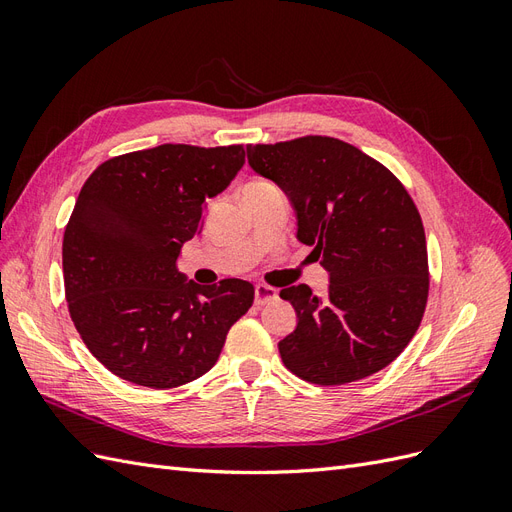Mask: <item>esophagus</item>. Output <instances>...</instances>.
Wrapping results in <instances>:
<instances>
[{
	"instance_id": "34e87169",
	"label": "esophagus",
	"mask_w": 512,
	"mask_h": 512,
	"mask_svg": "<svg viewBox=\"0 0 512 512\" xmlns=\"http://www.w3.org/2000/svg\"><path fill=\"white\" fill-rule=\"evenodd\" d=\"M277 299V288L267 286V284H256L254 288V301L256 305H267Z\"/></svg>"
}]
</instances>
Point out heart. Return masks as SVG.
<instances>
[{
    "label": "heart",
    "instance_id": "1",
    "mask_svg": "<svg viewBox=\"0 0 512 512\" xmlns=\"http://www.w3.org/2000/svg\"><path fill=\"white\" fill-rule=\"evenodd\" d=\"M265 185H271L269 181H265V179H252L250 183H247L245 185V188H243V192L245 190H256V188H265Z\"/></svg>",
    "mask_w": 512,
    "mask_h": 512
}]
</instances>
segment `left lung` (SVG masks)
<instances>
[{"label":"left lung","mask_w":512,"mask_h":512,"mask_svg":"<svg viewBox=\"0 0 512 512\" xmlns=\"http://www.w3.org/2000/svg\"><path fill=\"white\" fill-rule=\"evenodd\" d=\"M247 160L288 194L299 241L331 275L322 299L307 284L280 292L299 320L277 344L284 365L305 382L337 386L393 363L429 294L425 230L404 183L333 136L247 145Z\"/></svg>","instance_id":"obj_1"}]
</instances>
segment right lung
<instances>
[{
	"mask_svg": "<svg viewBox=\"0 0 512 512\" xmlns=\"http://www.w3.org/2000/svg\"><path fill=\"white\" fill-rule=\"evenodd\" d=\"M243 162V145L166 143L106 160L85 181L61 247L66 301L85 346L115 376L149 389L200 378L252 307L250 282L185 284L175 265L203 230L207 198Z\"/></svg>",
	"mask_w": 512,
	"mask_h": 512,
	"instance_id": "add662e5",
	"label": "right lung"
}]
</instances>
